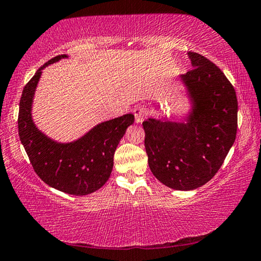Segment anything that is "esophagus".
Returning a JSON list of instances; mask_svg holds the SVG:
<instances>
[{"instance_id": "esophagus-1", "label": "esophagus", "mask_w": 261, "mask_h": 261, "mask_svg": "<svg viewBox=\"0 0 261 261\" xmlns=\"http://www.w3.org/2000/svg\"><path fill=\"white\" fill-rule=\"evenodd\" d=\"M133 112H134L135 121L138 122V123H140V122L143 121L144 115H146L147 111H146V109L143 108V106H136V108L133 110Z\"/></svg>"}]
</instances>
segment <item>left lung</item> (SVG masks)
Masks as SVG:
<instances>
[{
  "mask_svg": "<svg viewBox=\"0 0 261 261\" xmlns=\"http://www.w3.org/2000/svg\"><path fill=\"white\" fill-rule=\"evenodd\" d=\"M193 69L181 75L192 101L186 122L143 121L144 147L151 172L170 189L204 185L223 164L237 134L236 91L219 67L189 52Z\"/></svg>",
  "mask_w": 261,
  "mask_h": 261,
  "instance_id": "1",
  "label": "left lung"
}]
</instances>
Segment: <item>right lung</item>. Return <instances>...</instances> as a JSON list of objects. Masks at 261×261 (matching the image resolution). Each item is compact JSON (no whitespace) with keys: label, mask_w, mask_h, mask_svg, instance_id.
Returning <instances> with one entry per match:
<instances>
[{"label":"right lung","mask_w":261,"mask_h":261,"mask_svg":"<svg viewBox=\"0 0 261 261\" xmlns=\"http://www.w3.org/2000/svg\"><path fill=\"white\" fill-rule=\"evenodd\" d=\"M63 58L67 55L50 59L24 87L19 101V139L42 181L68 194L87 195L99 190L109 180L114 151L127 127L134 122V115L125 114L98 123L82 138L69 143L57 142L41 133L34 125L31 113L34 91L41 70Z\"/></svg>","instance_id":"obj_1"}]
</instances>
